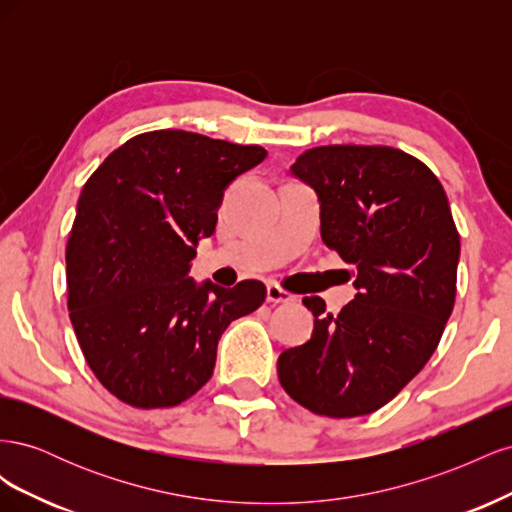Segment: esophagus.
<instances>
[{"instance_id":"1","label":"esophagus","mask_w":512,"mask_h":512,"mask_svg":"<svg viewBox=\"0 0 512 512\" xmlns=\"http://www.w3.org/2000/svg\"><path fill=\"white\" fill-rule=\"evenodd\" d=\"M267 301L277 305V303H292L294 301V294H290L288 290L280 288L277 284H269L267 286Z\"/></svg>"}]
</instances>
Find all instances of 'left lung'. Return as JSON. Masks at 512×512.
Returning a JSON list of instances; mask_svg holds the SVG:
<instances>
[{"label": "left lung", "mask_w": 512, "mask_h": 512, "mask_svg": "<svg viewBox=\"0 0 512 512\" xmlns=\"http://www.w3.org/2000/svg\"><path fill=\"white\" fill-rule=\"evenodd\" d=\"M320 200V235L352 265L354 299L337 316L320 297L307 344L284 350L277 376L309 412H376L436 352L457 292L459 232L438 177L382 145L307 149L290 166Z\"/></svg>", "instance_id": "8db88e82"}]
</instances>
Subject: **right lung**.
Here are the masks:
<instances>
[{"label": "right lung", "instance_id": "right-lung-1", "mask_svg": "<svg viewBox=\"0 0 512 512\" xmlns=\"http://www.w3.org/2000/svg\"><path fill=\"white\" fill-rule=\"evenodd\" d=\"M265 158L258 145L156 130L115 149L83 185L66 247L70 320L87 365L123 404L190 399L228 324L265 301L262 282L222 288L188 275L228 183Z\"/></svg>", "mask_w": 512, "mask_h": 512}]
</instances>
